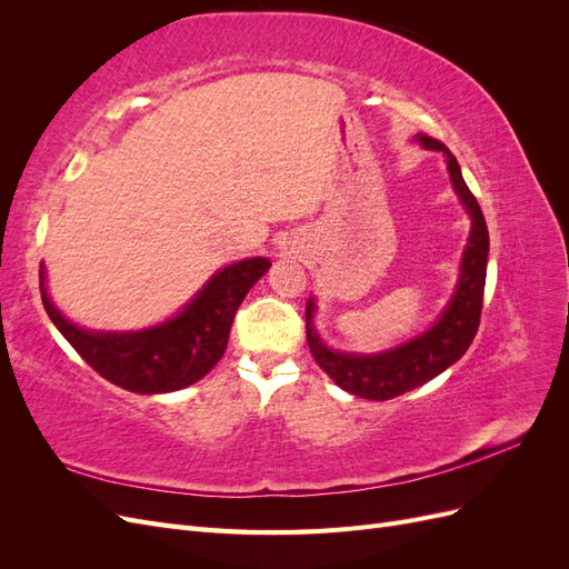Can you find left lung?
I'll return each instance as SVG.
<instances>
[{
    "label": "left lung",
    "instance_id": "left-lung-1",
    "mask_svg": "<svg viewBox=\"0 0 569 569\" xmlns=\"http://www.w3.org/2000/svg\"><path fill=\"white\" fill-rule=\"evenodd\" d=\"M412 140L420 142L425 149L443 151L456 194L460 197L465 211L472 218L468 247H465L460 263V278L449 306L443 308L439 320L429 327L427 332L418 335L416 339H408L401 347L375 356L339 353L327 349L318 332L313 330V299H308L306 306V339L316 363L330 375L335 385H339L343 391L370 401H389L393 396H401L429 380H435L437 375L453 366L456 360L462 358V353L470 349L481 318V301H485L489 256V230L485 216H481L475 194L470 192L468 184H465L453 153L439 140H435V137H429L425 132H418Z\"/></svg>",
    "mask_w": 569,
    "mask_h": 569
}]
</instances>
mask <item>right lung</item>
<instances>
[{"instance_id": "obj_1", "label": "right lung", "mask_w": 569, "mask_h": 569, "mask_svg": "<svg viewBox=\"0 0 569 569\" xmlns=\"http://www.w3.org/2000/svg\"><path fill=\"white\" fill-rule=\"evenodd\" d=\"M268 268L258 256L218 270L173 320L140 332H90L66 320L47 295L44 268L40 291L57 330L104 380L134 393H166L199 382L218 363L239 303Z\"/></svg>"}]
</instances>
